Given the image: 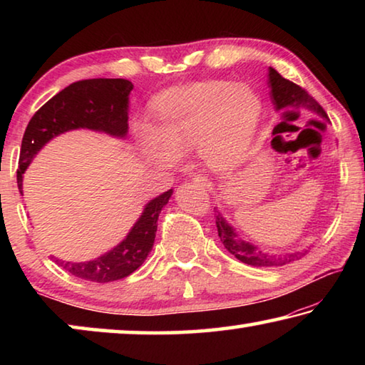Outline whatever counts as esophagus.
Listing matches in <instances>:
<instances>
[{
  "instance_id": "1",
  "label": "esophagus",
  "mask_w": 365,
  "mask_h": 365,
  "mask_svg": "<svg viewBox=\"0 0 365 365\" xmlns=\"http://www.w3.org/2000/svg\"><path fill=\"white\" fill-rule=\"evenodd\" d=\"M193 182H196V183H200L201 187H205V188H207V190H212V183L207 180V178L205 177V175H201V174H197V175H195L193 177Z\"/></svg>"
}]
</instances>
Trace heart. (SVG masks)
<instances>
[{"instance_id": "b5f03b06", "label": "heart", "mask_w": 365, "mask_h": 365, "mask_svg": "<svg viewBox=\"0 0 365 365\" xmlns=\"http://www.w3.org/2000/svg\"><path fill=\"white\" fill-rule=\"evenodd\" d=\"M156 125L140 122L141 153L158 164L200 150L212 168H227L248 150L261 119L251 88L230 82H196L164 91L154 104Z\"/></svg>"}]
</instances>
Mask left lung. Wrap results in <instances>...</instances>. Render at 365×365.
<instances>
[{"mask_svg":"<svg viewBox=\"0 0 365 365\" xmlns=\"http://www.w3.org/2000/svg\"><path fill=\"white\" fill-rule=\"evenodd\" d=\"M269 88H270V98L274 103L275 110H282L285 108H306L317 115L329 119L324 108L314 100V98L302 90L299 85H296L289 80L283 78L275 69L269 67ZM215 225H217L219 238L224 243L225 250L233 255L238 261H242L248 265H255V267H280L301 259L307 251H294V252H283V255H269V252H262L250 242H245L235 232V228L228 224L224 215H222L217 209H215Z\"/></svg>","mask_w":365,"mask_h":365,"instance_id":"obj_1","label":"left lung"}]
</instances>
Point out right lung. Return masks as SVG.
Here are the masks:
<instances>
[{"mask_svg": "<svg viewBox=\"0 0 365 365\" xmlns=\"http://www.w3.org/2000/svg\"><path fill=\"white\" fill-rule=\"evenodd\" d=\"M133 90L125 78H90L66 86L36 110L26 128L21 146L17 187L22 193V175L35 154L49 140L77 128L125 138L128 132V95ZM174 191H164L145 206L130 232L113 250L86 262H54L78 279L108 283L125 279L137 270L150 255L156 238L158 217Z\"/></svg>", "mask_w": 365, "mask_h": 365, "instance_id": "obj_1", "label": "right lung"}]
</instances>
